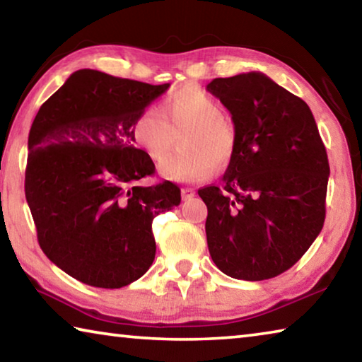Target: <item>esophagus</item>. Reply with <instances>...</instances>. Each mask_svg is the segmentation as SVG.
<instances>
[{"instance_id":"34e87169","label":"esophagus","mask_w":362,"mask_h":362,"mask_svg":"<svg viewBox=\"0 0 362 362\" xmlns=\"http://www.w3.org/2000/svg\"><path fill=\"white\" fill-rule=\"evenodd\" d=\"M193 196H194V189H193V188H188V187L182 188V199H183V201L192 199Z\"/></svg>"}]
</instances>
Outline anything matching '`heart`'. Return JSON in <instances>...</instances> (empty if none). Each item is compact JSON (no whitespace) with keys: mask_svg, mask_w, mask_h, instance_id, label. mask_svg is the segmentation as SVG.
<instances>
[{"mask_svg":"<svg viewBox=\"0 0 362 362\" xmlns=\"http://www.w3.org/2000/svg\"><path fill=\"white\" fill-rule=\"evenodd\" d=\"M182 150L161 164L159 173L170 180L199 182L216 166L222 168L236 151L238 132L222 115V105L198 86L174 90L161 110L150 107L132 124V139L153 161H163L174 148L177 136Z\"/></svg>","mask_w":362,"mask_h":362,"instance_id":"obj_1","label":"heart"}]
</instances>
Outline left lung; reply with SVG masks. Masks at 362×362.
I'll list each match as a JSON object with an SVG mask.
<instances>
[{"label":"left lung","instance_id":"8db88e82","mask_svg":"<svg viewBox=\"0 0 362 362\" xmlns=\"http://www.w3.org/2000/svg\"><path fill=\"white\" fill-rule=\"evenodd\" d=\"M206 89L231 113L238 132L222 185L198 189L207 206L209 254L235 279L274 278L322 230L326 146L310 107L260 71L216 78Z\"/></svg>","mask_w":362,"mask_h":362}]
</instances>
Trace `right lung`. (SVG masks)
I'll list each match as a JSON object with an SVG mask.
<instances>
[{"label": "right lung", "mask_w": 362, "mask_h": 362, "mask_svg": "<svg viewBox=\"0 0 362 362\" xmlns=\"http://www.w3.org/2000/svg\"><path fill=\"white\" fill-rule=\"evenodd\" d=\"M83 69L42 103L28 134L25 198L42 252L71 278L119 289L155 260L151 223L180 204L173 182L134 146L137 116L168 90Z\"/></svg>", "instance_id": "obj_1"}]
</instances>
